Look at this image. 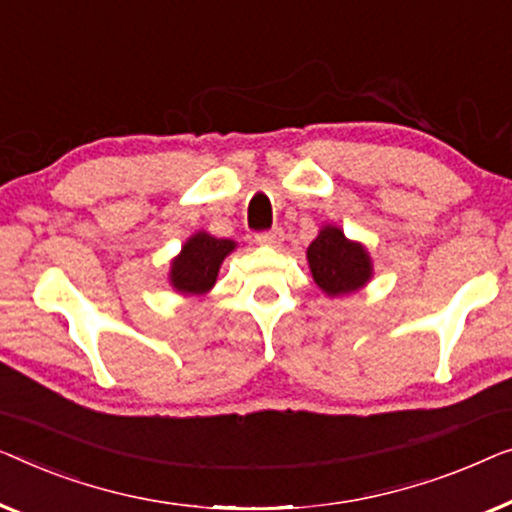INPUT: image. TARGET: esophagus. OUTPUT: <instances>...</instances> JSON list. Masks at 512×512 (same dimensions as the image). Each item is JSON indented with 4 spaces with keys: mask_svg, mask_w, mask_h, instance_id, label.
<instances>
[{
    "mask_svg": "<svg viewBox=\"0 0 512 512\" xmlns=\"http://www.w3.org/2000/svg\"><path fill=\"white\" fill-rule=\"evenodd\" d=\"M283 229H269V232H259L257 236H255V241L259 243V246H280V243H283Z\"/></svg>",
    "mask_w": 512,
    "mask_h": 512,
    "instance_id": "34e87169",
    "label": "esophagus"
}]
</instances>
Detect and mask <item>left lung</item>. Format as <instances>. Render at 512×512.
Returning a JSON list of instances; mask_svg holds the SVG:
<instances>
[{
  "mask_svg": "<svg viewBox=\"0 0 512 512\" xmlns=\"http://www.w3.org/2000/svg\"><path fill=\"white\" fill-rule=\"evenodd\" d=\"M315 285L327 297H343L357 292L373 276L371 255L362 243L345 239L343 229L325 225L306 250Z\"/></svg>",
  "mask_w": 512,
  "mask_h": 512,
  "instance_id": "left-lung-1",
  "label": "left lung"
}]
</instances>
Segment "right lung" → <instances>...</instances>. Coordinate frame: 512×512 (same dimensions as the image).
<instances>
[{"label":"right lung","instance_id":"obj_1","mask_svg":"<svg viewBox=\"0 0 512 512\" xmlns=\"http://www.w3.org/2000/svg\"><path fill=\"white\" fill-rule=\"evenodd\" d=\"M236 248L234 241L215 239L208 232H197L185 241L169 271V283L185 297L206 294L218 280L220 264Z\"/></svg>","mask_w":512,"mask_h":512}]
</instances>
